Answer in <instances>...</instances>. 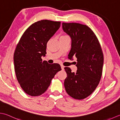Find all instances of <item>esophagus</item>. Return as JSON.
<instances>
[{
  "mask_svg": "<svg viewBox=\"0 0 120 120\" xmlns=\"http://www.w3.org/2000/svg\"><path fill=\"white\" fill-rule=\"evenodd\" d=\"M61 69L62 70H64V67L63 66V65H61Z\"/></svg>",
  "mask_w": 120,
  "mask_h": 120,
  "instance_id": "obj_1",
  "label": "esophagus"
}]
</instances>
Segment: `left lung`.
I'll list each match as a JSON object with an SVG mask.
<instances>
[{"instance_id":"left-lung-1","label":"left lung","mask_w":120,"mask_h":120,"mask_svg":"<svg viewBox=\"0 0 120 120\" xmlns=\"http://www.w3.org/2000/svg\"><path fill=\"white\" fill-rule=\"evenodd\" d=\"M62 29L71 38L68 58H77V71L64 68L67 77L64 82L68 95L76 99L90 96L102 75L104 55L97 37L90 27L79 23H62Z\"/></svg>"}]
</instances>
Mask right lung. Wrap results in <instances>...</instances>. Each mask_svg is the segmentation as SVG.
Listing matches in <instances>:
<instances>
[{
	"mask_svg": "<svg viewBox=\"0 0 120 120\" xmlns=\"http://www.w3.org/2000/svg\"><path fill=\"white\" fill-rule=\"evenodd\" d=\"M60 24L47 20L35 22L25 30L16 46L13 57L16 76L21 88L29 95L43 94L61 70L59 64H50L41 58L46 56L47 44Z\"/></svg>",
	"mask_w": 120,
	"mask_h": 120,
	"instance_id": "obj_1",
	"label": "right lung"
}]
</instances>
